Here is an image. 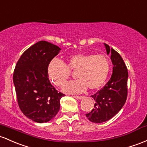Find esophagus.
I'll return each instance as SVG.
<instances>
[{"label": "esophagus", "mask_w": 147, "mask_h": 147, "mask_svg": "<svg viewBox=\"0 0 147 147\" xmlns=\"http://www.w3.org/2000/svg\"><path fill=\"white\" fill-rule=\"evenodd\" d=\"M73 98H75V99H77V100H82V99H83L84 98V96H73Z\"/></svg>", "instance_id": "1"}]
</instances>
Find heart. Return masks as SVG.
Here are the masks:
<instances>
[{
    "mask_svg": "<svg viewBox=\"0 0 147 147\" xmlns=\"http://www.w3.org/2000/svg\"><path fill=\"white\" fill-rule=\"evenodd\" d=\"M76 71L79 80L67 83L63 91L67 93H79L87 87L91 90L100 88L105 83L110 65L108 59L101 54H75L67 58L66 64L54 59L48 65V75L56 86H61L70 76V71Z\"/></svg>",
    "mask_w": 147,
    "mask_h": 147,
    "instance_id": "b5f03b06",
    "label": "heart"
}]
</instances>
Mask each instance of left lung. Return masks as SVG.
Instances as JSON below:
<instances>
[{
    "label": "left lung",
    "instance_id": "8db88e82",
    "mask_svg": "<svg viewBox=\"0 0 147 147\" xmlns=\"http://www.w3.org/2000/svg\"><path fill=\"white\" fill-rule=\"evenodd\" d=\"M107 54H111L113 64L112 75L105 86L91 96L94 99V108L86 114L90 121L100 123L112 119L121 109L127 98L128 73L125 63L117 51L104 43Z\"/></svg>",
    "mask_w": 147,
    "mask_h": 147
}]
</instances>
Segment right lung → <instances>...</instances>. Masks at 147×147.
Masks as SVG:
<instances>
[{
    "mask_svg": "<svg viewBox=\"0 0 147 147\" xmlns=\"http://www.w3.org/2000/svg\"><path fill=\"white\" fill-rule=\"evenodd\" d=\"M61 48L40 41L26 50L17 61L13 82L19 108L28 119L37 123L51 120L60 109L61 98L50 83L48 65Z\"/></svg>",
    "mask_w": 147,
    "mask_h": 147,
    "instance_id": "obj_1",
    "label": "right lung"
}]
</instances>
